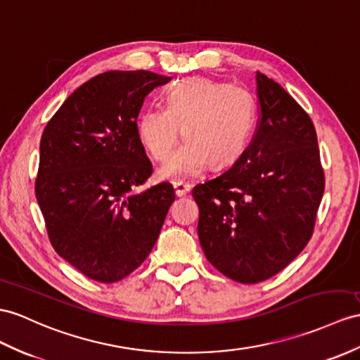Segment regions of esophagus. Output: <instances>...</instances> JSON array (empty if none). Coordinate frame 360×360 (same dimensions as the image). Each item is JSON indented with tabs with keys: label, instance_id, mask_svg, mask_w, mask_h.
Listing matches in <instances>:
<instances>
[{
	"label": "esophagus",
	"instance_id": "esophagus-1",
	"mask_svg": "<svg viewBox=\"0 0 360 360\" xmlns=\"http://www.w3.org/2000/svg\"><path fill=\"white\" fill-rule=\"evenodd\" d=\"M174 189H175V195L183 197V195H186L188 192L191 191V185H188V183L177 181V183H174Z\"/></svg>",
	"mask_w": 360,
	"mask_h": 360
}]
</instances>
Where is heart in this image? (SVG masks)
<instances>
[{"label": "heart", "mask_w": 360, "mask_h": 360, "mask_svg": "<svg viewBox=\"0 0 360 360\" xmlns=\"http://www.w3.org/2000/svg\"><path fill=\"white\" fill-rule=\"evenodd\" d=\"M255 120V103L240 85L210 79H186L174 85L165 98V108H146L139 116L137 134L155 162H165L177 143L179 131L186 140L160 177L180 180L194 177L210 165L233 163L244 153Z\"/></svg>", "instance_id": "b5f03b06"}]
</instances>
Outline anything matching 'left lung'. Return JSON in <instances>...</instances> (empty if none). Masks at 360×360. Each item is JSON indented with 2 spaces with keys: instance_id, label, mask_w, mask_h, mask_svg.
I'll list each match as a JSON object with an SVG mask.
<instances>
[{
  "instance_id": "obj_1",
  "label": "left lung",
  "mask_w": 360,
  "mask_h": 360,
  "mask_svg": "<svg viewBox=\"0 0 360 360\" xmlns=\"http://www.w3.org/2000/svg\"><path fill=\"white\" fill-rule=\"evenodd\" d=\"M257 96L250 145L232 168L192 189L201 249L218 271L241 284L266 281L300 255L326 186L309 114L259 72Z\"/></svg>"
}]
</instances>
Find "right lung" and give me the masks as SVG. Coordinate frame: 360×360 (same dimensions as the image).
<instances>
[{"mask_svg": "<svg viewBox=\"0 0 360 360\" xmlns=\"http://www.w3.org/2000/svg\"><path fill=\"white\" fill-rule=\"evenodd\" d=\"M171 77L111 70L72 93L44 128L34 194L51 246L81 274L116 283L159 238L175 200L169 183L140 194L153 165L137 134L143 101Z\"/></svg>", "mask_w": 360, "mask_h": 360, "instance_id": "add662e5", "label": "right lung"}]
</instances>
